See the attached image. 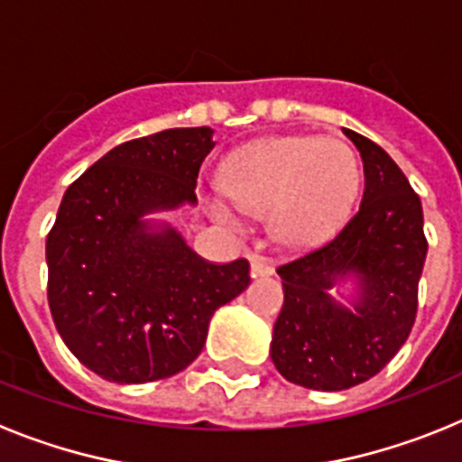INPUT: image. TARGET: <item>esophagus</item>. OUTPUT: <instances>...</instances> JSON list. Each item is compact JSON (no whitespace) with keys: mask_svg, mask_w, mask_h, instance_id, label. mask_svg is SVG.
Instances as JSON below:
<instances>
[{"mask_svg":"<svg viewBox=\"0 0 462 462\" xmlns=\"http://www.w3.org/2000/svg\"><path fill=\"white\" fill-rule=\"evenodd\" d=\"M250 273H252V277L273 275V263L268 259H263V256H252Z\"/></svg>","mask_w":462,"mask_h":462,"instance_id":"esophagus-1","label":"esophagus"}]
</instances>
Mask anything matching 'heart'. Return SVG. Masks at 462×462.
I'll return each instance as SVG.
<instances>
[{
	"label": "heart",
	"instance_id": "obj_1",
	"mask_svg": "<svg viewBox=\"0 0 462 462\" xmlns=\"http://www.w3.org/2000/svg\"><path fill=\"white\" fill-rule=\"evenodd\" d=\"M361 185L354 150L337 138L277 136L236 154L222 175L226 196L240 210L266 215L271 234L289 247L328 238L346 219ZM210 215L240 226L238 212L210 199Z\"/></svg>",
	"mask_w": 462,
	"mask_h": 462
}]
</instances>
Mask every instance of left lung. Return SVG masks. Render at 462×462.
I'll use <instances>...</instances> for the list:
<instances>
[{
  "instance_id": "8db88e82",
  "label": "left lung",
  "mask_w": 462,
  "mask_h": 462,
  "mask_svg": "<svg viewBox=\"0 0 462 462\" xmlns=\"http://www.w3.org/2000/svg\"><path fill=\"white\" fill-rule=\"evenodd\" d=\"M363 159L365 189L352 219L324 245L277 268L284 305L271 358L287 382L345 391L405 345L426 263L421 199L386 150L342 129Z\"/></svg>"
}]
</instances>
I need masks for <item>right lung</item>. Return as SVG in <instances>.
<instances>
[{"label":"right lung","mask_w":462,"mask_h":462,"mask_svg":"<svg viewBox=\"0 0 462 462\" xmlns=\"http://www.w3.org/2000/svg\"><path fill=\"white\" fill-rule=\"evenodd\" d=\"M210 126L122 143L64 194L46 240L48 305L85 368L117 383L173 377L196 361L212 314L250 284L245 259L215 263L157 212L196 206Z\"/></svg>","instance_id":"obj_1"}]
</instances>
